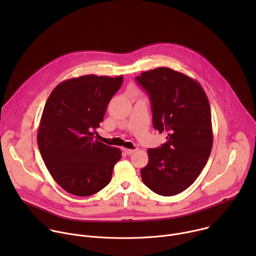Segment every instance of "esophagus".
Instances as JSON below:
<instances>
[{
	"mask_svg": "<svg viewBox=\"0 0 256 256\" xmlns=\"http://www.w3.org/2000/svg\"><path fill=\"white\" fill-rule=\"evenodd\" d=\"M122 151L124 152V154H126V155H130V154L134 153L136 150V149H128V148H122Z\"/></svg>",
	"mask_w": 256,
	"mask_h": 256,
	"instance_id": "34e87169",
	"label": "esophagus"
}]
</instances>
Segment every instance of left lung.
I'll return each mask as SVG.
<instances>
[{"label":"left lung","mask_w":256,"mask_h":256,"mask_svg":"<svg viewBox=\"0 0 256 256\" xmlns=\"http://www.w3.org/2000/svg\"><path fill=\"white\" fill-rule=\"evenodd\" d=\"M136 80L149 94L155 130L167 134L161 147L148 150L142 180L157 194H178L194 184L212 151L208 96L198 81L169 68L142 72Z\"/></svg>","instance_id":"1"}]
</instances>
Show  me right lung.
I'll return each mask as SVG.
<instances>
[{
	"label": "right lung",
	"mask_w": 256,
	"mask_h": 256,
	"mask_svg": "<svg viewBox=\"0 0 256 256\" xmlns=\"http://www.w3.org/2000/svg\"><path fill=\"white\" fill-rule=\"evenodd\" d=\"M122 76L85 75L60 83L50 93L40 118L38 144L56 184L78 196H92L112 180L118 148L93 138Z\"/></svg>",
	"instance_id": "1"
}]
</instances>
